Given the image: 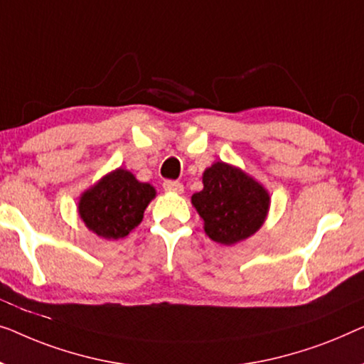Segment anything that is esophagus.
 <instances>
[{
  "label": "esophagus",
  "instance_id": "1",
  "mask_svg": "<svg viewBox=\"0 0 364 364\" xmlns=\"http://www.w3.org/2000/svg\"><path fill=\"white\" fill-rule=\"evenodd\" d=\"M163 189H165V191H170V193H183V184L180 181L166 180L165 183H163Z\"/></svg>",
  "mask_w": 364,
  "mask_h": 364
}]
</instances>
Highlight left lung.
<instances>
[{"label": "left lung", "instance_id": "left-lung-1", "mask_svg": "<svg viewBox=\"0 0 364 364\" xmlns=\"http://www.w3.org/2000/svg\"><path fill=\"white\" fill-rule=\"evenodd\" d=\"M203 184L191 201L213 240L231 245L262 226L270 203L262 184L223 161L204 171Z\"/></svg>", "mask_w": 364, "mask_h": 364}]
</instances>
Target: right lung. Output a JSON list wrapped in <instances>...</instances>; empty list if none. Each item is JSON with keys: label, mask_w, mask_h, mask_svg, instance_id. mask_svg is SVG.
Here are the masks:
<instances>
[{"label": "right lung", "mask_w": 364, "mask_h": 364, "mask_svg": "<svg viewBox=\"0 0 364 364\" xmlns=\"http://www.w3.org/2000/svg\"><path fill=\"white\" fill-rule=\"evenodd\" d=\"M155 188L127 170H115L82 194L79 214L85 226L105 239H122L141 223Z\"/></svg>", "instance_id": "1"}]
</instances>
